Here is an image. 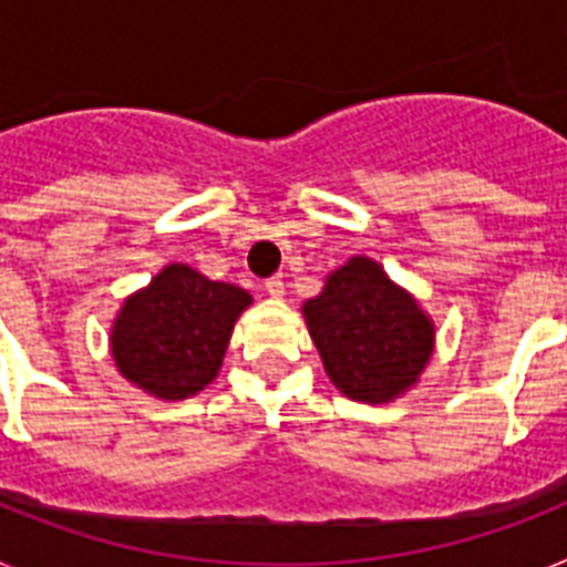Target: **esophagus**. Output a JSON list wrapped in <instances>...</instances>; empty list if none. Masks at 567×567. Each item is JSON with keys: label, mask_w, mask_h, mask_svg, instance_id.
<instances>
[{"label": "esophagus", "mask_w": 567, "mask_h": 567, "mask_svg": "<svg viewBox=\"0 0 567 567\" xmlns=\"http://www.w3.org/2000/svg\"><path fill=\"white\" fill-rule=\"evenodd\" d=\"M264 289H267L272 298H284V292H287V284H284V278H280V275H272V278L264 280Z\"/></svg>", "instance_id": "obj_1"}]
</instances>
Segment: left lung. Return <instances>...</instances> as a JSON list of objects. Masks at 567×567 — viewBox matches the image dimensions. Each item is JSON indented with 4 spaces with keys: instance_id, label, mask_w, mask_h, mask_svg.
<instances>
[{
    "instance_id": "8db88e82",
    "label": "left lung",
    "mask_w": 567,
    "mask_h": 567,
    "mask_svg": "<svg viewBox=\"0 0 567 567\" xmlns=\"http://www.w3.org/2000/svg\"><path fill=\"white\" fill-rule=\"evenodd\" d=\"M303 315L327 374L346 398L389 403L414 385L432 358V320L369 258H352L329 275Z\"/></svg>"
}]
</instances>
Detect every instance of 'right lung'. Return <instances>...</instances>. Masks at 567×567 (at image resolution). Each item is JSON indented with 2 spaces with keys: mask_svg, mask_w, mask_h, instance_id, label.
Masks as SVG:
<instances>
[{
  "mask_svg": "<svg viewBox=\"0 0 567 567\" xmlns=\"http://www.w3.org/2000/svg\"><path fill=\"white\" fill-rule=\"evenodd\" d=\"M249 300L240 287L169 264L115 318L110 346L118 372L155 398H193L221 369L233 323Z\"/></svg>",
  "mask_w": 567,
  "mask_h": 567,
  "instance_id": "add662e5",
  "label": "right lung"
}]
</instances>
